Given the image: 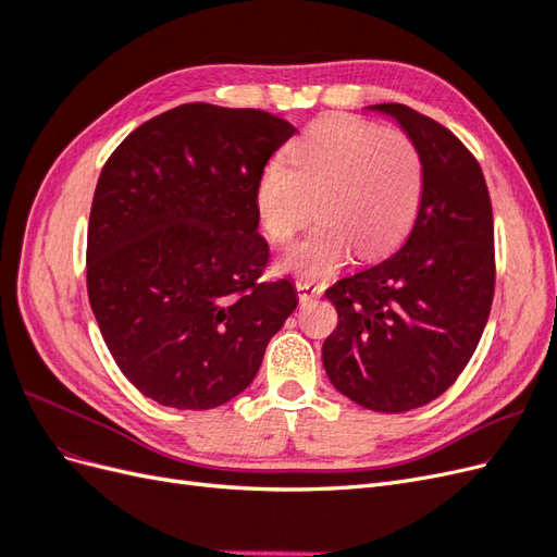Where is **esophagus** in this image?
<instances>
[{
    "label": "esophagus",
    "mask_w": 557,
    "mask_h": 557,
    "mask_svg": "<svg viewBox=\"0 0 557 557\" xmlns=\"http://www.w3.org/2000/svg\"><path fill=\"white\" fill-rule=\"evenodd\" d=\"M295 288H297L299 301H311V299H318L320 295L325 293L323 285H320V283H311V281H297Z\"/></svg>",
    "instance_id": "esophagus-1"
}]
</instances>
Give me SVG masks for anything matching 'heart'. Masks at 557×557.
I'll return each instance as SVG.
<instances>
[{
    "instance_id": "b5f03b06",
    "label": "heart",
    "mask_w": 557,
    "mask_h": 557,
    "mask_svg": "<svg viewBox=\"0 0 557 557\" xmlns=\"http://www.w3.org/2000/svg\"><path fill=\"white\" fill-rule=\"evenodd\" d=\"M423 195V160L404 132L360 117L332 115L301 132L290 164H264L256 185L260 225L288 244L309 223L318 227L295 244L281 267L301 276H327L350 250L379 258L411 227Z\"/></svg>"
}]
</instances>
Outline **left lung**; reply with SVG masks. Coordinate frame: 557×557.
<instances>
[{
	"label": "left lung",
	"instance_id": "8db88e82",
	"mask_svg": "<svg viewBox=\"0 0 557 557\" xmlns=\"http://www.w3.org/2000/svg\"><path fill=\"white\" fill-rule=\"evenodd\" d=\"M423 160L413 230L391 258L327 288L339 323L323 344L332 385L364 409L401 413L446 393L474 356L495 295V230L476 158L404 104H374Z\"/></svg>",
	"mask_w": 557,
	"mask_h": 557
}]
</instances>
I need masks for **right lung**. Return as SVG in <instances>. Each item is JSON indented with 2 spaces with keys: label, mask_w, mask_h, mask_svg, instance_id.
Segmentation results:
<instances>
[{
  "label": "right lung",
  "mask_w": 557,
  "mask_h": 557,
  "mask_svg": "<svg viewBox=\"0 0 557 557\" xmlns=\"http://www.w3.org/2000/svg\"><path fill=\"white\" fill-rule=\"evenodd\" d=\"M297 129L256 109L183 104L134 129L99 174L88 297L115 364L146 397L213 409L256 379L297 307L260 281V172Z\"/></svg>",
  "instance_id": "right-lung-1"
}]
</instances>
